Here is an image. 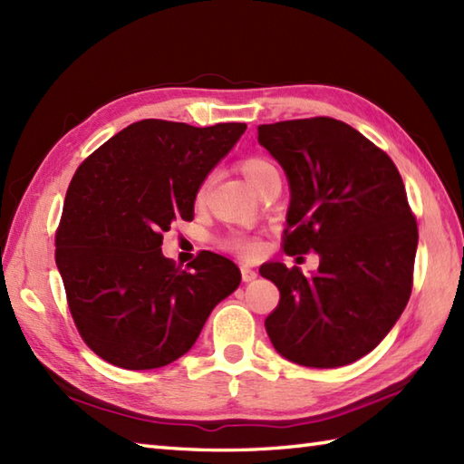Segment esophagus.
<instances>
[{
	"label": "esophagus",
	"instance_id": "obj_1",
	"mask_svg": "<svg viewBox=\"0 0 464 464\" xmlns=\"http://www.w3.org/2000/svg\"><path fill=\"white\" fill-rule=\"evenodd\" d=\"M241 277H243L245 283H249V281H253L255 277H257V273H255V271L249 269V267H241Z\"/></svg>",
	"mask_w": 464,
	"mask_h": 464
}]
</instances>
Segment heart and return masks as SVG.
I'll use <instances>...</instances> for the list:
<instances>
[{"instance_id": "1", "label": "heart", "mask_w": 464, "mask_h": 464, "mask_svg": "<svg viewBox=\"0 0 464 464\" xmlns=\"http://www.w3.org/2000/svg\"><path fill=\"white\" fill-rule=\"evenodd\" d=\"M239 169L245 177H247V181L251 183V187L257 193L273 179H279L277 167H275L269 160H265V157H259V155L243 157V160L239 161ZM205 189H207V179L199 187H197V193H195L197 201L203 199ZM221 247L231 251V253H237L245 259H253L261 253V241L257 237H251V235H245V233H231L221 239Z\"/></svg>"}]
</instances>
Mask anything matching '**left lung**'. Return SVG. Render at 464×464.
I'll list each match as a JSON object with an SVG mask.
<instances>
[{
  "instance_id": "obj_1",
  "label": "left lung",
  "mask_w": 464,
  "mask_h": 464,
  "mask_svg": "<svg viewBox=\"0 0 464 464\" xmlns=\"http://www.w3.org/2000/svg\"><path fill=\"white\" fill-rule=\"evenodd\" d=\"M259 143L289 177L283 251H317L311 277L265 263L281 299L265 319L273 347L303 367L354 362L407 307L419 243L401 173L367 137L333 117L259 125Z\"/></svg>"
}]
</instances>
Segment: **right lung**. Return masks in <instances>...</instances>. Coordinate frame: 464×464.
Segmentation results:
<instances>
[{
    "label": "right lung",
    "mask_w": 464,
    "mask_h": 464,
    "mask_svg": "<svg viewBox=\"0 0 464 464\" xmlns=\"http://www.w3.org/2000/svg\"><path fill=\"white\" fill-rule=\"evenodd\" d=\"M245 123L193 127L143 120L77 167L55 231V263L77 331L127 371L160 369L193 347L241 271L201 251L189 271L163 257V233L193 219L197 187L237 143Z\"/></svg>",
    "instance_id": "add662e5"
}]
</instances>
